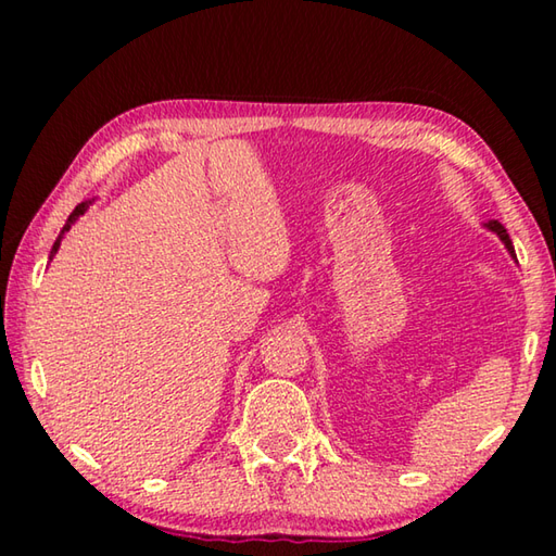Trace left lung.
I'll return each instance as SVG.
<instances>
[{
  "label": "left lung",
  "mask_w": 556,
  "mask_h": 556,
  "mask_svg": "<svg viewBox=\"0 0 556 556\" xmlns=\"http://www.w3.org/2000/svg\"><path fill=\"white\" fill-rule=\"evenodd\" d=\"M488 228H491L493 232H497V235H501V240L505 242V248L507 250H510V255L515 257V250H513V242H510V235H507V230L503 228V225L501 223H497V220H491V223H488Z\"/></svg>",
  "instance_id": "1"
}]
</instances>
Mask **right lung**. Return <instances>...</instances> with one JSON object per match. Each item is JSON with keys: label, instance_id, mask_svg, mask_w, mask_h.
Listing matches in <instances>:
<instances>
[{"label": "right lung", "instance_id": "right-lung-1", "mask_svg": "<svg viewBox=\"0 0 556 556\" xmlns=\"http://www.w3.org/2000/svg\"><path fill=\"white\" fill-rule=\"evenodd\" d=\"M88 205H90V201H83V203H78V205H75V211H73V213L68 215V220H65V225H63V230H61V235H59V238H55V242H53V248H51V257L55 255V252H59V248H61V238H63V235H65V232H68V230H71V225H73L75 220H78L83 213H86V211H88Z\"/></svg>", "mask_w": 556, "mask_h": 556}]
</instances>
